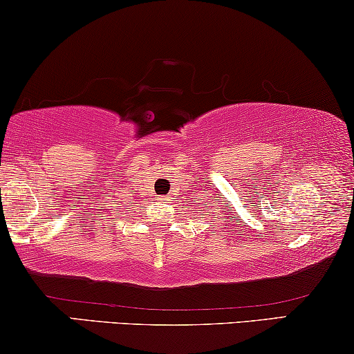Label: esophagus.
<instances>
[{
    "mask_svg": "<svg viewBox=\"0 0 354 354\" xmlns=\"http://www.w3.org/2000/svg\"><path fill=\"white\" fill-rule=\"evenodd\" d=\"M159 200H160V202H169L167 197H159Z\"/></svg>",
    "mask_w": 354,
    "mask_h": 354,
    "instance_id": "esophagus-1",
    "label": "esophagus"
}]
</instances>
